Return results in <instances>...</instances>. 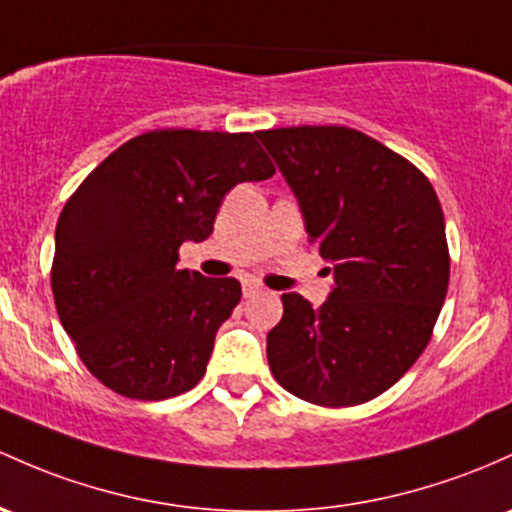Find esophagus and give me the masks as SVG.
<instances>
[{"label":"esophagus","mask_w":512,"mask_h":512,"mask_svg":"<svg viewBox=\"0 0 512 512\" xmlns=\"http://www.w3.org/2000/svg\"><path fill=\"white\" fill-rule=\"evenodd\" d=\"M260 291H262V286L257 284V282H250V279H247V282H243V296H245V299H250V296L260 294Z\"/></svg>","instance_id":"34e87169"}]
</instances>
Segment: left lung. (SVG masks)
<instances>
[{
  "mask_svg": "<svg viewBox=\"0 0 512 512\" xmlns=\"http://www.w3.org/2000/svg\"><path fill=\"white\" fill-rule=\"evenodd\" d=\"M333 272L320 308L284 294L267 362L286 391L357 406L391 389L430 342L449 255L435 189L408 160L345 126L257 133Z\"/></svg>",
  "mask_w": 512,
  "mask_h": 512,
  "instance_id": "8db88e82",
  "label": "left lung"
}]
</instances>
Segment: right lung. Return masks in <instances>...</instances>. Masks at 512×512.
Listing matches in <instances>:
<instances>
[{
    "label": "right lung",
    "mask_w": 512,
    "mask_h": 512,
    "mask_svg": "<svg viewBox=\"0 0 512 512\" xmlns=\"http://www.w3.org/2000/svg\"><path fill=\"white\" fill-rule=\"evenodd\" d=\"M274 174L252 133L153 131L80 184L55 228L53 296L77 355L111 391L162 401L194 389L238 279L177 269L213 233L235 184Z\"/></svg>",
    "instance_id": "add662e5"
}]
</instances>
